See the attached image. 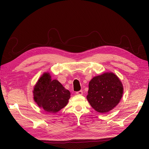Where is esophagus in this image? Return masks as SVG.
Here are the masks:
<instances>
[{"label": "esophagus", "instance_id": "obj_1", "mask_svg": "<svg viewBox=\"0 0 149 149\" xmlns=\"http://www.w3.org/2000/svg\"><path fill=\"white\" fill-rule=\"evenodd\" d=\"M76 94H78V95H82V94H83V91H79L76 92Z\"/></svg>", "mask_w": 149, "mask_h": 149}]
</instances>
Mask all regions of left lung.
I'll use <instances>...</instances> for the list:
<instances>
[{"label":"left lung","instance_id":"1","mask_svg":"<svg viewBox=\"0 0 149 149\" xmlns=\"http://www.w3.org/2000/svg\"><path fill=\"white\" fill-rule=\"evenodd\" d=\"M123 90V84L118 76L112 72H107L90 81L86 98L94 110L104 114L118 104Z\"/></svg>","mask_w":149,"mask_h":149}]
</instances>
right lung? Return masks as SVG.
<instances>
[{
	"instance_id": "obj_1",
	"label": "right lung",
	"mask_w": 149,
	"mask_h": 149,
	"mask_svg": "<svg viewBox=\"0 0 149 149\" xmlns=\"http://www.w3.org/2000/svg\"><path fill=\"white\" fill-rule=\"evenodd\" d=\"M33 99L37 105L49 113H56L65 107L70 92L56 79H52L49 73H45L35 85Z\"/></svg>"
}]
</instances>
